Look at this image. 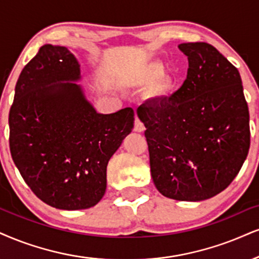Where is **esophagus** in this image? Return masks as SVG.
<instances>
[{"instance_id": "1", "label": "esophagus", "mask_w": 259, "mask_h": 259, "mask_svg": "<svg viewBox=\"0 0 259 259\" xmlns=\"http://www.w3.org/2000/svg\"><path fill=\"white\" fill-rule=\"evenodd\" d=\"M135 131L136 132H144L145 131L144 123H143L138 117H136V121H135Z\"/></svg>"}]
</instances>
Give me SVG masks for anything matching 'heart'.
I'll return each instance as SVG.
<instances>
[{
  "label": "heart",
  "instance_id": "obj_1",
  "mask_svg": "<svg viewBox=\"0 0 259 259\" xmlns=\"http://www.w3.org/2000/svg\"><path fill=\"white\" fill-rule=\"evenodd\" d=\"M163 74L164 66L161 62H150L143 67L142 71L137 74L135 82L137 85L151 86L158 81L157 85H156V95L165 96L171 89L173 82L168 78H162L161 79Z\"/></svg>",
  "mask_w": 259,
  "mask_h": 259
}]
</instances>
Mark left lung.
Masks as SVG:
<instances>
[{"label": "left lung", "mask_w": 259, "mask_h": 259, "mask_svg": "<svg viewBox=\"0 0 259 259\" xmlns=\"http://www.w3.org/2000/svg\"><path fill=\"white\" fill-rule=\"evenodd\" d=\"M187 76L167 101L143 104L150 169L159 193L209 199L234 180L250 149V114L237 67L204 41L179 44Z\"/></svg>", "instance_id": "obj_1"}]
</instances>
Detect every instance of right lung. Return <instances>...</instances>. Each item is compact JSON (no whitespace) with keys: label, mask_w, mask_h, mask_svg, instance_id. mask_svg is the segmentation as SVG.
I'll list each match as a JSON object with an SVG mask.
<instances>
[{"label":"right lung","mask_w":259,"mask_h":259,"mask_svg":"<svg viewBox=\"0 0 259 259\" xmlns=\"http://www.w3.org/2000/svg\"><path fill=\"white\" fill-rule=\"evenodd\" d=\"M79 67L66 47L43 46L21 71L9 110L13 161L32 192L62 210L100 202L108 162L135 122L132 108L98 114L71 82Z\"/></svg>","instance_id":"right-lung-1"}]
</instances>
